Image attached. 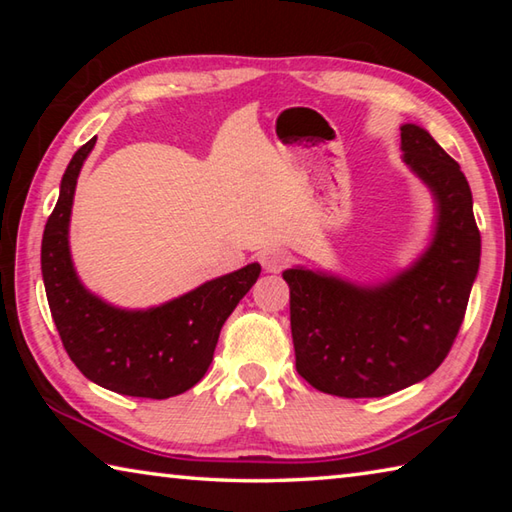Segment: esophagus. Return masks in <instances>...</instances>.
Here are the masks:
<instances>
[{
  "instance_id": "obj_1",
  "label": "esophagus",
  "mask_w": 512,
  "mask_h": 512,
  "mask_svg": "<svg viewBox=\"0 0 512 512\" xmlns=\"http://www.w3.org/2000/svg\"><path fill=\"white\" fill-rule=\"evenodd\" d=\"M259 262L266 273H280L291 262V255L284 248H266L259 253Z\"/></svg>"
}]
</instances>
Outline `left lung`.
Listing matches in <instances>:
<instances>
[{"label":"left lung","mask_w":512,"mask_h":512,"mask_svg":"<svg viewBox=\"0 0 512 512\" xmlns=\"http://www.w3.org/2000/svg\"><path fill=\"white\" fill-rule=\"evenodd\" d=\"M402 160L436 201L429 248L375 287L289 268L296 368L318 391L384 397L429 377L452 350L479 273L481 235L458 162L415 124L402 128Z\"/></svg>","instance_id":"1"}]
</instances>
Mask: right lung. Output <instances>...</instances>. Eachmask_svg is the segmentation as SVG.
Wrapping results in <instances>:
<instances>
[{
    "mask_svg": "<svg viewBox=\"0 0 512 512\" xmlns=\"http://www.w3.org/2000/svg\"><path fill=\"white\" fill-rule=\"evenodd\" d=\"M97 137L74 153L60 180V196L42 235V280L69 359L108 391L167 400L203 379L221 327L257 282L259 264L151 309H119L83 287L69 255V216L76 180Z\"/></svg>",
    "mask_w": 512,
    "mask_h": 512,
    "instance_id": "right-lung-1",
    "label": "right lung"
}]
</instances>
